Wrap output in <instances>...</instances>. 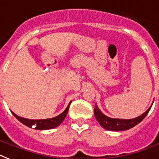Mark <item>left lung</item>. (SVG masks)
Masks as SVG:
<instances>
[{
	"label": "left lung",
	"instance_id": "left-lung-1",
	"mask_svg": "<svg viewBox=\"0 0 159 159\" xmlns=\"http://www.w3.org/2000/svg\"><path fill=\"white\" fill-rule=\"evenodd\" d=\"M153 105V104H152ZM152 105L147 111L143 113L141 116L136 117L134 119H116L111 118L107 116L102 113V111L98 108V106H95L94 109V115L95 118L97 119V120L99 122V124L102 125V128L111 131H124L128 130L129 129L133 128L134 126L137 125L139 123H140L143 119L145 118V116L148 115V113L150 111Z\"/></svg>",
	"mask_w": 159,
	"mask_h": 159
}]
</instances>
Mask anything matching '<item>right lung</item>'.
<instances>
[{
  "instance_id": "add662e5",
  "label": "right lung",
  "mask_w": 159,
  "mask_h": 159,
  "mask_svg": "<svg viewBox=\"0 0 159 159\" xmlns=\"http://www.w3.org/2000/svg\"><path fill=\"white\" fill-rule=\"evenodd\" d=\"M71 102H69L68 106L67 108L65 109L64 111L58 115V116H55L53 118L49 119H44V120H30V119L23 118L20 116H17L16 114L11 111V113L13 114V116L16 117L19 121H20L21 123L24 124L25 125L28 126L30 128H34L38 130H45V129H54L59 125L60 124L62 123V121L64 120L65 117L67 116L68 110H69V106L71 105Z\"/></svg>"
}]
</instances>
